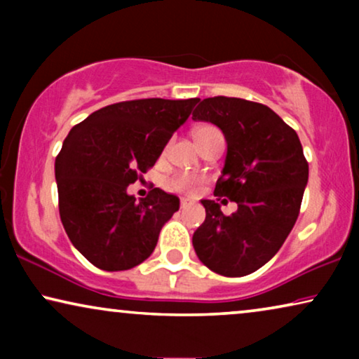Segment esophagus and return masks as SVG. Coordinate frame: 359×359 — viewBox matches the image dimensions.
Segmentation results:
<instances>
[{
	"label": "esophagus",
	"instance_id": "1",
	"mask_svg": "<svg viewBox=\"0 0 359 359\" xmlns=\"http://www.w3.org/2000/svg\"><path fill=\"white\" fill-rule=\"evenodd\" d=\"M189 204H191L189 199H181V208H188Z\"/></svg>",
	"mask_w": 359,
	"mask_h": 359
}]
</instances>
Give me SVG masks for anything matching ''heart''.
Instances as JSON below:
<instances>
[{"label":"heart","instance_id":"obj_1","mask_svg":"<svg viewBox=\"0 0 359 359\" xmlns=\"http://www.w3.org/2000/svg\"><path fill=\"white\" fill-rule=\"evenodd\" d=\"M199 129H210L209 126L205 127H199ZM198 129V130H199ZM199 186V178L191 175H181L178 178H175L171 181V188L175 191H181V193H194Z\"/></svg>","mask_w":359,"mask_h":359}]
</instances>
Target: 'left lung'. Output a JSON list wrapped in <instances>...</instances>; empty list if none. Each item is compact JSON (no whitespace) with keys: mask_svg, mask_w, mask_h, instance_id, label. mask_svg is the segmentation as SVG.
Here are the masks:
<instances>
[{"mask_svg":"<svg viewBox=\"0 0 359 359\" xmlns=\"http://www.w3.org/2000/svg\"><path fill=\"white\" fill-rule=\"evenodd\" d=\"M198 102L193 119L217 126L227 142L214 196L238 208L224 215L215 201H201L205 220L193 247L210 271L247 276L278 253L296 224L309 165L296 130L268 106L225 96Z\"/></svg>","mask_w":359,"mask_h":359,"instance_id":"left-lung-1","label":"left lung"}]
</instances>
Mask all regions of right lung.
<instances>
[{
	"mask_svg": "<svg viewBox=\"0 0 359 359\" xmlns=\"http://www.w3.org/2000/svg\"><path fill=\"white\" fill-rule=\"evenodd\" d=\"M198 97L135 100L101 107L73 127L55 160L58 209L78 252L104 271H124L154 253L180 198L155 188L127 193L155 165Z\"/></svg>",
	"mask_w": 359,
	"mask_h": 359,
	"instance_id": "obj_1",
	"label": "right lung"
}]
</instances>
